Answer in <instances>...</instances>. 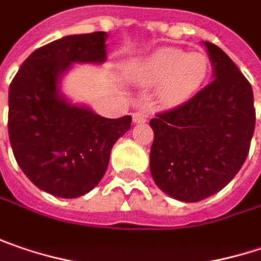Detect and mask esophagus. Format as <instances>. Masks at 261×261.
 <instances>
[{"instance_id": "34e87169", "label": "esophagus", "mask_w": 261, "mask_h": 261, "mask_svg": "<svg viewBox=\"0 0 261 261\" xmlns=\"http://www.w3.org/2000/svg\"><path fill=\"white\" fill-rule=\"evenodd\" d=\"M146 118H147V115H146L145 112H134L133 114V122L134 124H140V122H145L146 121Z\"/></svg>"}]
</instances>
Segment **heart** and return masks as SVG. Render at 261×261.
Returning <instances> with one entry per match:
<instances>
[{"label":"heart","instance_id":"obj_1","mask_svg":"<svg viewBox=\"0 0 261 261\" xmlns=\"http://www.w3.org/2000/svg\"><path fill=\"white\" fill-rule=\"evenodd\" d=\"M210 72L207 54L180 48H161L134 62L128 76L147 87L158 85V97L167 106L189 100L201 88Z\"/></svg>","mask_w":261,"mask_h":261}]
</instances>
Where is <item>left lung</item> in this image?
I'll return each mask as SVG.
<instances>
[{
    "label": "left lung",
    "instance_id": "left-lung-1",
    "mask_svg": "<svg viewBox=\"0 0 261 261\" xmlns=\"http://www.w3.org/2000/svg\"><path fill=\"white\" fill-rule=\"evenodd\" d=\"M213 81L191 100L150 119V174L156 186L181 202L222 191L247 160L255 125L253 88L230 57L202 42Z\"/></svg>",
    "mask_w": 261,
    "mask_h": 261
}]
</instances>
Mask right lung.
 <instances>
[{"mask_svg":"<svg viewBox=\"0 0 261 261\" xmlns=\"http://www.w3.org/2000/svg\"><path fill=\"white\" fill-rule=\"evenodd\" d=\"M106 32L68 35L31 54L8 90V136L14 158L41 191L78 198L94 189L108 170L115 142L131 116L105 118L73 105L62 78L75 63L106 62Z\"/></svg>","mask_w":261,"mask_h":261,"instance_id":"add662e5","label":"right lung"}]
</instances>
